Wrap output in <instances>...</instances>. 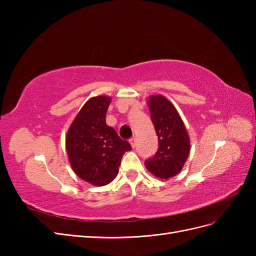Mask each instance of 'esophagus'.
Segmentation results:
<instances>
[{
  "instance_id": "obj_1",
  "label": "esophagus",
  "mask_w": 256,
  "mask_h": 256,
  "mask_svg": "<svg viewBox=\"0 0 256 256\" xmlns=\"http://www.w3.org/2000/svg\"><path fill=\"white\" fill-rule=\"evenodd\" d=\"M129 143L131 144V146H132V148H134L136 145V138H131L129 140Z\"/></svg>"
}]
</instances>
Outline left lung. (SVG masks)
<instances>
[{
    "label": "left lung",
    "instance_id": "obj_1",
    "mask_svg": "<svg viewBox=\"0 0 256 256\" xmlns=\"http://www.w3.org/2000/svg\"><path fill=\"white\" fill-rule=\"evenodd\" d=\"M159 148L146 160L145 166L160 180H168L182 171L190 154V138L174 104L162 95H152L147 102Z\"/></svg>",
    "mask_w": 256,
    "mask_h": 256
}]
</instances>
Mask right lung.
Instances as JSON below:
<instances>
[{
  "instance_id": "add662e5",
  "label": "right lung",
  "mask_w": 256,
  "mask_h": 256,
  "mask_svg": "<svg viewBox=\"0 0 256 256\" xmlns=\"http://www.w3.org/2000/svg\"><path fill=\"white\" fill-rule=\"evenodd\" d=\"M109 96L88 99L66 134V150L74 172L92 186L110 184L118 173L120 160L131 145L106 125Z\"/></svg>"
}]
</instances>
